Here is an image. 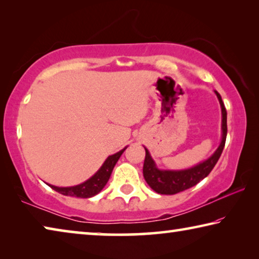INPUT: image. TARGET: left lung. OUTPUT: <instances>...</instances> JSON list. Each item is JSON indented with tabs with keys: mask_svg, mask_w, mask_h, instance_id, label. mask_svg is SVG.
I'll return each instance as SVG.
<instances>
[{
	"mask_svg": "<svg viewBox=\"0 0 259 259\" xmlns=\"http://www.w3.org/2000/svg\"><path fill=\"white\" fill-rule=\"evenodd\" d=\"M214 94L217 96L222 108V140L218 148L207 160L200 162L199 164L191 166L188 169L163 170L157 168L154 160L152 159L150 152H148L146 147H144L145 148L146 155L145 161H144L143 175L146 183L150 185L153 191L159 193V194L165 195H172L176 194V193L185 191L187 188L196 185L200 181L207 177L210 171L213 169L214 164L217 163L218 159L222 155L223 150H224L226 142L227 113L221 95L217 91H214Z\"/></svg>",
	"mask_w": 259,
	"mask_h": 259,
	"instance_id": "obj_1",
	"label": "left lung"
}]
</instances>
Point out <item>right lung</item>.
Returning a JSON list of instances; mask_svg holds the SVG:
<instances>
[{"instance_id": "right-lung-1", "label": "right lung", "mask_w": 259, "mask_h": 259, "mask_svg": "<svg viewBox=\"0 0 259 259\" xmlns=\"http://www.w3.org/2000/svg\"><path fill=\"white\" fill-rule=\"evenodd\" d=\"M124 147L123 150H121L120 152L115 153V154L109 155L106 161L104 162L103 165L100 166V169L96 172L93 177H90L88 181L84 183L78 184V185L75 186H71V187H58V186H54L48 184L52 190H55L56 192L60 193L63 195H67V196H75V198H83V199H88V198H93L96 194L103 190L106 185L109 177H111V174L113 171L114 165L116 164V162L119 161L120 156L122 155V153L125 151Z\"/></svg>"}]
</instances>
